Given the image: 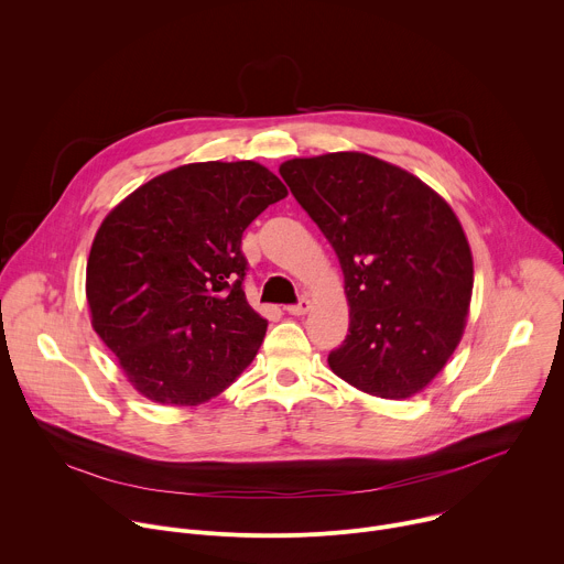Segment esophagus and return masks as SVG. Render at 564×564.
<instances>
[{
  "label": "esophagus",
  "instance_id": "obj_1",
  "mask_svg": "<svg viewBox=\"0 0 564 564\" xmlns=\"http://www.w3.org/2000/svg\"><path fill=\"white\" fill-rule=\"evenodd\" d=\"M288 310V314H294V316H301V314H305L307 310H310V299H305V296H301L299 299V303H294V305H288L285 307Z\"/></svg>",
  "mask_w": 564,
  "mask_h": 564
}]
</instances>
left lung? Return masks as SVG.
Here are the masks:
<instances>
[{"label":"left lung","instance_id":"obj_1","mask_svg":"<svg viewBox=\"0 0 564 564\" xmlns=\"http://www.w3.org/2000/svg\"><path fill=\"white\" fill-rule=\"evenodd\" d=\"M330 240L350 305L337 377L383 399L426 388L455 352L473 292V257L448 203L383 160L337 151L279 167Z\"/></svg>","mask_w":564,"mask_h":564}]
</instances>
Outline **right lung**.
Returning a JSON list of instances; mask_svg holds the SVG:
<instances>
[{
    "label": "right lung",
    "instance_id": "right-lung-1",
    "mask_svg": "<svg viewBox=\"0 0 564 564\" xmlns=\"http://www.w3.org/2000/svg\"><path fill=\"white\" fill-rule=\"evenodd\" d=\"M285 185L252 160L160 174L102 220L87 263L91 324L131 386L165 406H198L257 357L240 238Z\"/></svg>",
    "mask_w": 564,
    "mask_h": 564
}]
</instances>
